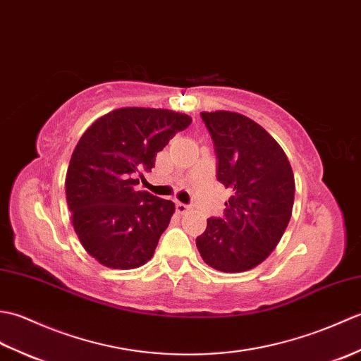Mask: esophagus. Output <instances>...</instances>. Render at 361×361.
Segmentation results:
<instances>
[{"mask_svg": "<svg viewBox=\"0 0 361 361\" xmlns=\"http://www.w3.org/2000/svg\"><path fill=\"white\" fill-rule=\"evenodd\" d=\"M175 208H176V212H178V214H185V212H188L189 206L185 204V203H181V202H176L175 203Z\"/></svg>", "mask_w": 361, "mask_h": 361, "instance_id": "obj_1", "label": "esophagus"}]
</instances>
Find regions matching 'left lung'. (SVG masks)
I'll use <instances>...</instances> for the list:
<instances>
[{"mask_svg":"<svg viewBox=\"0 0 361 361\" xmlns=\"http://www.w3.org/2000/svg\"><path fill=\"white\" fill-rule=\"evenodd\" d=\"M212 137L217 180L233 190L224 217L208 219L197 248L209 267L247 271L279 243L291 217L295 176L281 145L255 121L233 111H203Z\"/></svg>","mask_w":361,"mask_h":361,"instance_id":"left-lung-1","label":"left lung"}]
</instances>
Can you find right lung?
<instances>
[{"label": "right lung", "instance_id": "add662e5", "mask_svg": "<svg viewBox=\"0 0 361 361\" xmlns=\"http://www.w3.org/2000/svg\"><path fill=\"white\" fill-rule=\"evenodd\" d=\"M188 114L118 109L97 119L75 145L66 172V203L83 248L109 268H136L155 252L175 204L135 190L157 153L186 130Z\"/></svg>", "mask_w": 361, "mask_h": 361}]
</instances>
